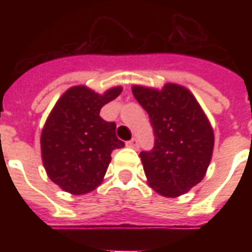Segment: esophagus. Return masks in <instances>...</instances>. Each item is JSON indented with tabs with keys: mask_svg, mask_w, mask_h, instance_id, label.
Masks as SVG:
<instances>
[{
	"mask_svg": "<svg viewBox=\"0 0 252 252\" xmlns=\"http://www.w3.org/2000/svg\"><path fill=\"white\" fill-rule=\"evenodd\" d=\"M126 147L139 148V140H137V139H132L129 142H126Z\"/></svg>",
	"mask_w": 252,
	"mask_h": 252,
	"instance_id": "obj_1",
	"label": "esophagus"
}]
</instances>
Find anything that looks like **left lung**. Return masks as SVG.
<instances>
[{
	"mask_svg": "<svg viewBox=\"0 0 252 252\" xmlns=\"http://www.w3.org/2000/svg\"><path fill=\"white\" fill-rule=\"evenodd\" d=\"M132 93L150 116L155 143L142 151L148 185L158 194H185L205 177L211 163L215 133L205 112L189 89L166 83L154 89L133 85Z\"/></svg>",
	"mask_w": 252,
	"mask_h": 252,
	"instance_id": "obj_1",
	"label": "left lung"
}]
</instances>
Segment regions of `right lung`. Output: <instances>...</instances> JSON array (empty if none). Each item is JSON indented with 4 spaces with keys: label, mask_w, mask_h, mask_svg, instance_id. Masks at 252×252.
I'll use <instances>...</instances> for the list:
<instances>
[{
    "label": "right lung",
    "mask_w": 252,
    "mask_h": 252,
    "mask_svg": "<svg viewBox=\"0 0 252 252\" xmlns=\"http://www.w3.org/2000/svg\"><path fill=\"white\" fill-rule=\"evenodd\" d=\"M121 86L98 94L85 85L67 89L47 117L40 136L48 178L70 194H86L102 182L115 148L124 147L116 124L99 110L119 97Z\"/></svg>",
    "instance_id": "right-lung-1"
}]
</instances>
